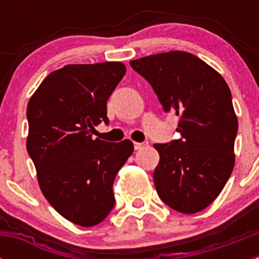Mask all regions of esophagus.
<instances>
[{
    "instance_id": "obj_1",
    "label": "esophagus",
    "mask_w": 259,
    "mask_h": 259,
    "mask_svg": "<svg viewBox=\"0 0 259 259\" xmlns=\"http://www.w3.org/2000/svg\"><path fill=\"white\" fill-rule=\"evenodd\" d=\"M148 145V143H134V148H135V150H140V149H143L144 146H146Z\"/></svg>"
}]
</instances>
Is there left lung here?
Instances as JSON below:
<instances>
[{
	"mask_svg": "<svg viewBox=\"0 0 259 259\" xmlns=\"http://www.w3.org/2000/svg\"><path fill=\"white\" fill-rule=\"evenodd\" d=\"M152 85L166 113L180 118L182 137L155 144L159 163L155 189L167 206L194 214L218 197L235 164L237 135L232 96L223 77L187 52H170L130 62Z\"/></svg>",
	"mask_w": 259,
	"mask_h": 259,
	"instance_id": "obj_1",
	"label": "left lung"
}]
</instances>
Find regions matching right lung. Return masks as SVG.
I'll use <instances>...</instances> for the list:
<instances>
[{"instance_id": "obj_1", "label": "right lung", "mask_w": 259, "mask_h": 259, "mask_svg": "<svg viewBox=\"0 0 259 259\" xmlns=\"http://www.w3.org/2000/svg\"><path fill=\"white\" fill-rule=\"evenodd\" d=\"M120 62L68 65L53 71L27 106V152L42 194L81 227L101 223L115 205L113 184L134 152L130 140H93L107 118V100L123 79Z\"/></svg>"}]
</instances>
